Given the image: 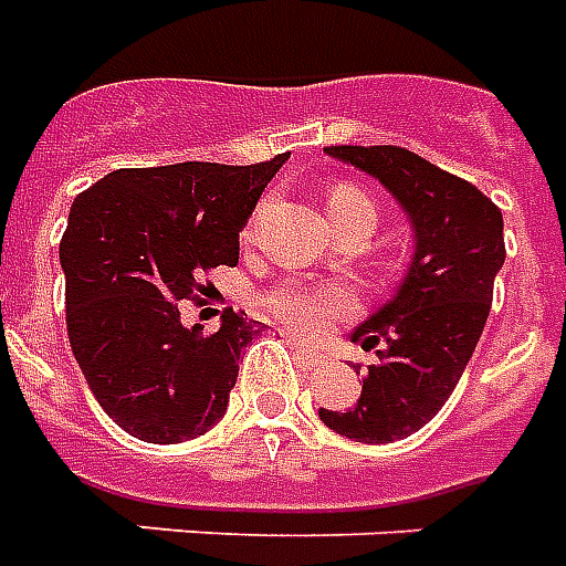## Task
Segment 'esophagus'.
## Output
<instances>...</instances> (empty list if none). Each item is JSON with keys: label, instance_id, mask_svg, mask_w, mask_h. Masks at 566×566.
I'll use <instances>...</instances> for the list:
<instances>
[{"label": "esophagus", "instance_id": "obj_1", "mask_svg": "<svg viewBox=\"0 0 566 566\" xmlns=\"http://www.w3.org/2000/svg\"><path fill=\"white\" fill-rule=\"evenodd\" d=\"M292 348H295V355H298V358L304 360V364H310V367H313V364H322V360H325V355H322L318 348L307 346V343H301V339H292Z\"/></svg>", "mask_w": 566, "mask_h": 566}]
</instances>
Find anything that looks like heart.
<instances>
[{
	"label": "heart",
	"instance_id": "heart-1",
	"mask_svg": "<svg viewBox=\"0 0 566 566\" xmlns=\"http://www.w3.org/2000/svg\"><path fill=\"white\" fill-rule=\"evenodd\" d=\"M328 218L348 214L355 208L369 206V199L360 193L358 187L352 185H334L328 190ZM373 208V206H369ZM265 307L274 316L289 325V328L301 331V334H322L328 331L337 318L348 316L355 310V298L346 289L339 286H313V283H286L277 286L265 298Z\"/></svg>",
	"mask_w": 566,
	"mask_h": 566
}]
</instances>
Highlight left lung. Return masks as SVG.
I'll return each mask as SVG.
<instances>
[{
  "mask_svg": "<svg viewBox=\"0 0 566 566\" xmlns=\"http://www.w3.org/2000/svg\"><path fill=\"white\" fill-rule=\"evenodd\" d=\"M331 157L379 178L409 218L415 253L397 295L352 331L379 364L352 409H318L328 429L364 444L406 439L439 415L474 355L504 265L499 206L399 146H331Z\"/></svg>",
  "mask_w": 566,
  "mask_h": 566,
  "instance_id": "1",
  "label": "left lung"
}]
</instances>
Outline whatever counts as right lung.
<instances>
[{
  "label": "right lung",
  "mask_w": 566,
  "mask_h": 566,
  "mask_svg": "<svg viewBox=\"0 0 566 566\" xmlns=\"http://www.w3.org/2000/svg\"><path fill=\"white\" fill-rule=\"evenodd\" d=\"M286 157L116 169L74 199L59 244L67 339L127 436L176 444L227 415L238 358L262 322L227 310L220 331L202 337L181 322L178 301L193 298L211 268L238 265V232Z\"/></svg>",
  "instance_id": "obj_1"
}]
</instances>
